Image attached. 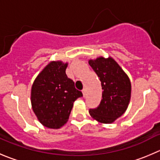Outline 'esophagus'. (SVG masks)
<instances>
[{
    "mask_svg": "<svg viewBox=\"0 0 160 160\" xmlns=\"http://www.w3.org/2000/svg\"><path fill=\"white\" fill-rule=\"evenodd\" d=\"M82 94H83V97H86V89H82Z\"/></svg>",
    "mask_w": 160,
    "mask_h": 160,
    "instance_id": "34e87169",
    "label": "esophagus"
}]
</instances>
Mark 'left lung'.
I'll return each instance as SVG.
<instances>
[{
  "label": "left lung",
  "mask_w": 160,
  "mask_h": 160,
  "mask_svg": "<svg viewBox=\"0 0 160 160\" xmlns=\"http://www.w3.org/2000/svg\"><path fill=\"white\" fill-rule=\"evenodd\" d=\"M89 64L101 82L102 99L97 108L89 109V115L100 123L111 124L127 111L131 98V82L127 73L108 56L89 60Z\"/></svg>",
  "instance_id": "1"
}]
</instances>
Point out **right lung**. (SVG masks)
I'll list each match as a JSON object with an SVG mask.
<instances>
[{"mask_svg": "<svg viewBox=\"0 0 160 160\" xmlns=\"http://www.w3.org/2000/svg\"><path fill=\"white\" fill-rule=\"evenodd\" d=\"M68 63L49 62L38 74L30 92L32 109L38 120L47 128L57 130L68 121L74 102L82 97L68 78Z\"/></svg>", "mask_w": 160, "mask_h": 160, "instance_id": "add662e5", "label": "right lung"}]
</instances>
